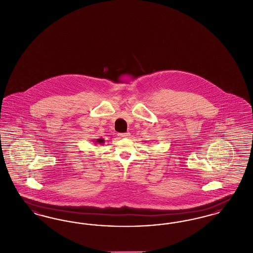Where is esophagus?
Here are the masks:
<instances>
[{
    "label": "esophagus",
    "instance_id": "34e87169",
    "mask_svg": "<svg viewBox=\"0 0 253 253\" xmlns=\"http://www.w3.org/2000/svg\"><path fill=\"white\" fill-rule=\"evenodd\" d=\"M119 136L121 138H125V137H128L130 136V132H123V133H119Z\"/></svg>",
    "mask_w": 253,
    "mask_h": 253
}]
</instances>
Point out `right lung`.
Listing matches in <instances>:
<instances>
[{"mask_svg": "<svg viewBox=\"0 0 253 253\" xmlns=\"http://www.w3.org/2000/svg\"><path fill=\"white\" fill-rule=\"evenodd\" d=\"M92 141L96 145H102L104 143V139L103 138H97V139H95V141L94 140H92Z\"/></svg>", "mask_w": 253, "mask_h": 253, "instance_id": "right-lung-1", "label": "right lung"}]
</instances>
